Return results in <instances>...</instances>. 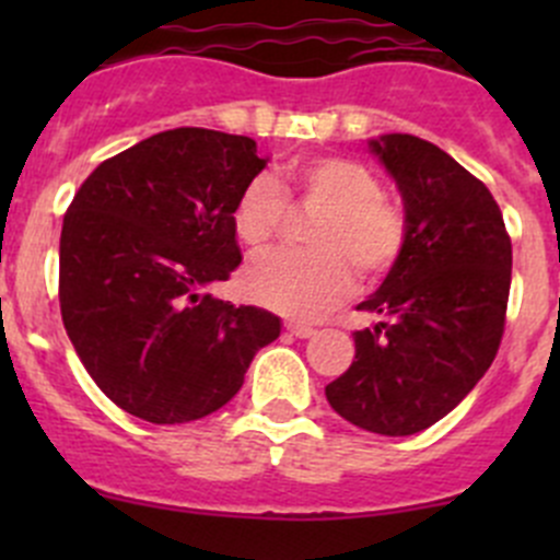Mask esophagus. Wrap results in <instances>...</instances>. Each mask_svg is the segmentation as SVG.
Returning <instances> with one entry per match:
<instances>
[{"label":"esophagus","instance_id":"1","mask_svg":"<svg viewBox=\"0 0 560 560\" xmlns=\"http://www.w3.org/2000/svg\"><path fill=\"white\" fill-rule=\"evenodd\" d=\"M287 332H290V336H295V338H312L314 336V327L312 325H303V322H287Z\"/></svg>","mask_w":560,"mask_h":560}]
</instances>
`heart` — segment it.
Returning a JSON list of instances; mask_svg holds the SVG:
<instances>
[{
	"label": "heart",
	"instance_id": "heart-1",
	"mask_svg": "<svg viewBox=\"0 0 560 560\" xmlns=\"http://www.w3.org/2000/svg\"><path fill=\"white\" fill-rule=\"evenodd\" d=\"M301 197L327 208L314 230V252L262 254L241 276L248 301L298 319L330 312L354 290V265L363 276L387 273L406 244V217L382 195L380 175L349 156H301L287 167ZM287 217V195L273 175H254L233 206L241 244L262 248Z\"/></svg>",
	"mask_w": 560,
	"mask_h": 560
}]
</instances>
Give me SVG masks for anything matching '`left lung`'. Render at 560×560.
I'll return each instance as SVG.
<instances>
[{
  "label": "left lung",
  "mask_w": 560,
  "mask_h": 560,
  "mask_svg": "<svg viewBox=\"0 0 560 560\" xmlns=\"http://www.w3.org/2000/svg\"><path fill=\"white\" fill-rule=\"evenodd\" d=\"M404 200L406 244L360 312L354 360L325 387L363 431L411 436L455 409L504 336L512 241L493 195L447 151L415 135L369 140Z\"/></svg>",
  "instance_id": "1"
}]
</instances>
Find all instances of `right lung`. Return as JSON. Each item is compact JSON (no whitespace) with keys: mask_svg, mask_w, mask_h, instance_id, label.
<instances>
[{"mask_svg":"<svg viewBox=\"0 0 560 560\" xmlns=\"http://www.w3.org/2000/svg\"><path fill=\"white\" fill-rule=\"evenodd\" d=\"M268 160L244 135L178 127L81 184L59 241L65 330L107 398L154 425L222 409L281 332L211 287L238 268L233 206Z\"/></svg>","mask_w":560,"mask_h":560,"instance_id":"add662e5","label":"right lung"}]
</instances>
